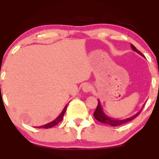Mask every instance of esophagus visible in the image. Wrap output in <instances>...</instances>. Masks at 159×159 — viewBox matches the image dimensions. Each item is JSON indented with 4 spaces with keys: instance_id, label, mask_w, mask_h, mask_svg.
<instances>
[{
    "instance_id": "esophagus-1",
    "label": "esophagus",
    "mask_w": 159,
    "mask_h": 159,
    "mask_svg": "<svg viewBox=\"0 0 159 159\" xmlns=\"http://www.w3.org/2000/svg\"><path fill=\"white\" fill-rule=\"evenodd\" d=\"M91 89H92V87H91V85L89 84H84L83 87H82V90H83L84 92L85 93L90 92Z\"/></svg>"
}]
</instances>
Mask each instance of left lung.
Wrapping results in <instances>:
<instances>
[{"label":"left lung","mask_w":159,"mask_h":159,"mask_svg":"<svg viewBox=\"0 0 159 159\" xmlns=\"http://www.w3.org/2000/svg\"><path fill=\"white\" fill-rule=\"evenodd\" d=\"M131 47H132L133 51H134V52L138 53V54H139L140 55H141L142 57H144L143 54L139 52V51L137 50L135 47H134L132 44H131ZM141 111L142 110L139 111L134 115L130 116V117H128L126 119H122V120L114 119V118L110 117V116H108L107 115L105 114V112H104L102 109V107L101 105V103H100L99 100H98V105H97V107H96V111H95V112L93 113V116L95 119L97 120L98 121L101 122V123L107 124V125H110L111 126H118V125H123L124 123H126L128 122H130L131 120H132L133 119H134V118H136L137 116L140 114V113L141 112Z\"/></svg>","instance_id":"1"}]
</instances>
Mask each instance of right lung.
Returning <instances> with one entry per match:
<instances>
[{"mask_svg":"<svg viewBox=\"0 0 159 159\" xmlns=\"http://www.w3.org/2000/svg\"><path fill=\"white\" fill-rule=\"evenodd\" d=\"M67 105H68V104H67V105H66L64 108H63V110L62 111V112L61 113V114H60L59 116H58L57 117L55 120H53V121L51 122V123H47V124H45V125H41V126L36 127V128H38V129H50V128H52V127H54V125H57V124L59 123L60 122H61L62 120H63V115H64L65 112H66V111Z\"/></svg>","mask_w":159,"mask_h":159,"instance_id":"right-lung-1","label":"right lung"}]
</instances>
